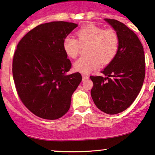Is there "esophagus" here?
Instances as JSON below:
<instances>
[{
	"mask_svg": "<svg viewBox=\"0 0 155 155\" xmlns=\"http://www.w3.org/2000/svg\"><path fill=\"white\" fill-rule=\"evenodd\" d=\"M89 79V76H87V75H82V80H83V81H85V80H87V79Z\"/></svg>",
	"mask_w": 155,
	"mask_h": 155,
	"instance_id": "esophagus-1",
	"label": "esophagus"
}]
</instances>
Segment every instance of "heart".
<instances>
[{"mask_svg":"<svg viewBox=\"0 0 155 155\" xmlns=\"http://www.w3.org/2000/svg\"><path fill=\"white\" fill-rule=\"evenodd\" d=\"M78 38L68 36L63 41V49L68 57L75 58L81 46H87L88 56L74 63V69L88 74L107 65L115 58L119 49V37L113 29H105L96 25L84 26L76 32Z\"/></svg>","mask_w":155,"mask_h":155,"instance_id":"1","label":"heart"}]
</instances>
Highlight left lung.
<instances>
[{
    "instance_id": "1",
    "label": "left lung",
    "mask_w": 155,
    "mask_h": 155,
    "mask_svg": "<svg viewBox=\"0 0 155 155\" xmlns=\"http://www.w3.org/2000/svg\"><path fill=\"white\" fill-rule=\"evenodd\" d=\"M119 37L115 58L101 71L103 76H90L94 83L91 98L98 109L108 114L127 109L142 89L145 76L144 48L137 36L126 25L104 18Z\"/></svg>"
}]
</instances>
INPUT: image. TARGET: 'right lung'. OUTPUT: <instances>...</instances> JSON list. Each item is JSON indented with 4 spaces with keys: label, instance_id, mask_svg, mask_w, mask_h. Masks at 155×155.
<instances>
[{
    "label": "right lung",
    "instance_id": "1",
    "mask_svg": "<svg viewBox=\"0 0 155 155\" xmlns=\"http://www.w3.org/2000/svg\"><path fill=\"white\" fill-rule=\"evenodd\" d=\"M77 26L65 21L42 23L17 46L12 71L18 94L31 112L42 119L63 117L81 81L79 72L65 74L71 63L63 49L64 39Z\"/></svg>",
    "mask_w": 155,
    "mask_h": 155
}]
</instances>
